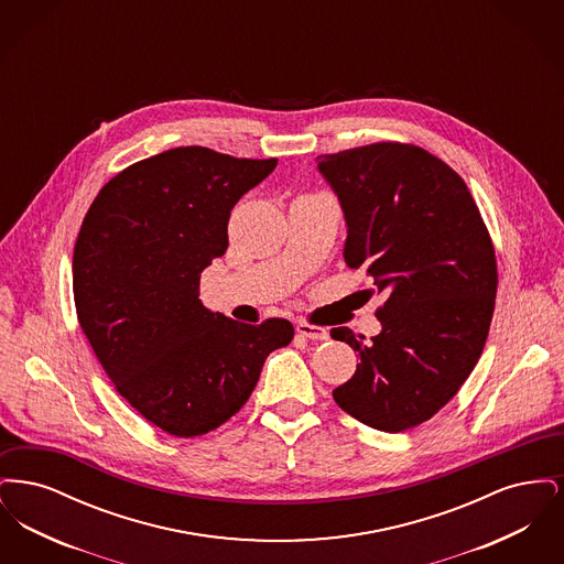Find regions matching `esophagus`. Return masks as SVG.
Segmentation results:
<instances>
[{
    "label": "esophagus",
    "mask_w": 564,
    "mask_h": 564,
    "mask_svg": "<svg viewBox=\"0 0 564 564\" xmlns=\"http://www.w3.org/2000/svg\"><path fill=\"white\" fill-rule=\"evenodd\" d=\"M295 332L304 338H311V340H327L329 338V332L325 327L319 325H311V323L300 322L295 325Z\"/></svg>",
    "instance_id": "esophagus-1"
}]
</instances>
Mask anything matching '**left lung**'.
Masks as SVG:
<instances>
[{"mask_svg":"<svg viewBox=\"0 0 564 564\" xmlns=\"http://www.w3.org/2000/svg\"><path fill=\"white\" fill-rule=\"evenodd\" d=\"M317 171L345 214L347 267L366 270L384 297L370 340L332 329L359 352L332 395L368 427L410 430L455 398L482 355L497 295L492 242L465 182L423 148L372 143L319 156Z\"/></svg>","mask_w":564,"mask_h":564,"instance_id":"obj_1","label":"left lung"}]
</instances>
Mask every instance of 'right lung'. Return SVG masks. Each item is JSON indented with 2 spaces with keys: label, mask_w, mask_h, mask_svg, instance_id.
I'll use <instances>...</instances> for the list:
<instances>
[{
  "label": "right lung",
  "mask_w": 564,
  "mask_h": 564,
  "mask_svg": "<svg viewBox=\"0 0 564 564\" xmlns=\"http://www.w3.org/2000/svg\"><path fill=\"white\" fill-rule=\"evenodd\" d=\"M276 159L173 148L134 162L97 194L74 247L80 327L118 393L175 437L209 433L249 400L294 325L212 313L200 272L228 249V219Z\"/></svg>",
  "instance_id": "obj_1"
}]
</instances>
